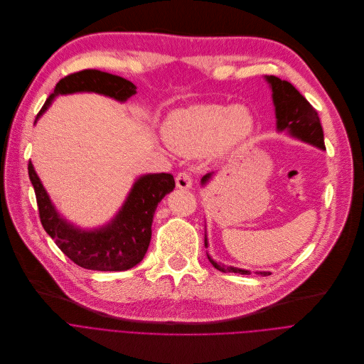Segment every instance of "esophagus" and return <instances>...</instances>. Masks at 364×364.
Returning a JSON list of instances; mask_svg holds the SVG:
<instances>
[{
	"instance_id": "obj_1",
	"label": "esophagus",
	"mask_w": 364,
	"mask_h": 364,
	"mask_svg": "<svg viewBox=\"0 0 364 364\" xmlns=\"http://www.w3.org/2000/svg\"><path fill=\"white\" fill-rule=\"evenodd\" d=\"M175 181H176V186L179 189H189L192 186V179H191V176L186 172H179L176 175Z\"/></svg>"
}]
</instances>
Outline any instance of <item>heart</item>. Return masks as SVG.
I'll return each mask as SVG.
<instances>
[{
    "instance_id": "heart-1",
    "label": "heart",
    "mask_w": 364,
    "mask_h": 364,
    "mask_svg": "<svg viewBox=\"0 0 364 364\" xmlns=\"http://www.w3.org/2000/svg\"><path fill=\"white\" fill-rule=\"evenodd\" d=\"M254 126V114L245 106L196 105L173 112L164 134L169 146L182 155L220 156L247 140Z\"/></svg>"
}]
</instances>
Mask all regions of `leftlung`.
<instances>
[{
    "label": "left lung",
    "instance_id": "obj_1",
    "mask_svg": "<svg viewBox=\"0 0 364 364\" xmlns=\"http://www.w3.org/2000/svg\"><path fill=\"white\" fill-rule=\"evenodd\" d=\"M267 82L272 90V102L275 106V117H277V129L279 132L287 130L289 134L299 137L320 149H326L324 146V134L320 123V117L316 109L307 102V99L291 85L285 80H281L275 76H265ZM212 173L205 175L200 182L205 185L210 179ZM205 247H208L205 237ZM209 262L223 272H237L242 275H250L248 269H241L235 267L220 265L208 255ZM262 275H269V272H259Z\"/></svg>",
    "mask_w": 364,
    "mask_h": 364
}]
</instances>
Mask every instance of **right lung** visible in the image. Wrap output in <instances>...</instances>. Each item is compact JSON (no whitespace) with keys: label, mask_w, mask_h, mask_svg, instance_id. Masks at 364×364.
<instances>
[{"label":"right lung","mask_w":364,"mask_h":364,"mask_svg":"<svg viewBox=\"0 0 364 364\" xmlns=\"http://www.w3.org/2000/svg\"><path fill=\"white\" fill-rule=\"evenodd\" d=\"M77 92H95L124 102L136 93V86L120 76L100 70L89 68L71 73L55 85L37 119L55 96ZM28 176L34 186L40 221L46 232L73 262L95 271H126L143 259L149 248L156 206L175 188L171 173L143 175L134 182L122 209L107 225L85 231L60 216L31 161L28 162Z\"/></svg>","instance_id":"add662e5"}]
</instances>
